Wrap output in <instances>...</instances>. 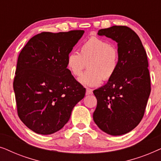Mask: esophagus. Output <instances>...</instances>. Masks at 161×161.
I'll return each mask as SVG.
<instances>
[{"label": "esophagus", "mask_w": 161, "mask_h": 161, "mask_svg": "<svg viewBox=\"0 0 161 161\" xmlns=\"http://www.w3.org/2000/svg\"><path fill=\"white\" fill-rule=\"evenodd\" d=\"M93 93V91H92V89H86V95H89V94H92Z\"/></svg>", "instance_id": "obj_1"}]
</instances>
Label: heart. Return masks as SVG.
Here are the masks:
<instances>
[{"mask_svg":"<svg viewBox=\"0 0 161 161\" xmlns=\"http://www.w3.org/2000/svg\"><path fill=\"white\" fill-rule=\"evenodd\" d=\"M87 63V71L79 77V82L88 86H96L102 80H109L118 69L119 54L115 46L106 39L97 36L87 39L80 51L67 55V67L73 76H79Z\"/></svg>","mask_w":161,"mask_h":161,"instance_id":"b5f03b06","label":"heart"}]
</instances>
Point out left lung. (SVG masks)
<instances>
[{"mask_svg":"<svg viewBox=\"0 0 161 161\" xmlns=\"http://www.w3.org/2000/svg\"><path fill=\"white\" fill-rule=\"evenodd\" d=\"M98 35L118 43L119 63L113 78L93 92L97 100L93 119L105 133L123 135L142 121L150 94L147 53L136 33L127 26L100 29Z\"/></svg>","mask_w":161,"mask_h":161,"instance_id":"1","label":"left lung"}]
</instances>
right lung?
I'll return each mask as SVG.
<instances>
[{"label": "right lung", "mask_w": 161, "mask_h": 161, "mask_svg": "<svg viewBox=\"0 0 161 161\" xmlns=\"http://www.w3.org/2000/svg\"><path fill=\"white\" fill-rule=\"evenodd\" d=\"M83 33L42 32L19 53L13 82L17 114L35 133L49 135L61 130L75 105L84 97L86 89L66 64Z\"/></svg>", "instance_id": "right-lung-1"}]
</instances>
